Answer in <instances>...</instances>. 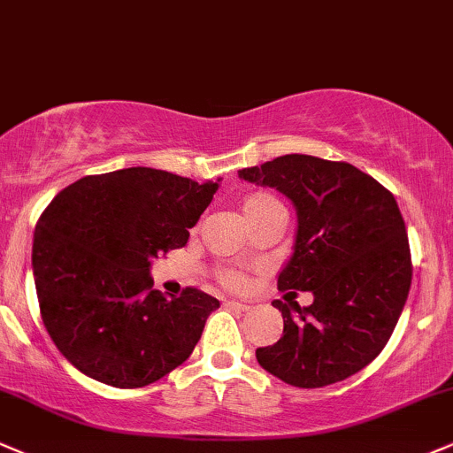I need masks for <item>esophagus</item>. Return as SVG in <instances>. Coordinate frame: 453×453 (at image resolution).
<instances>
[{
  "label": "esophagus",
  "instance_id": "1",
  "mask_svg": "<svg viewBox=\"0 0 453 453\" xmlns=\"http://www.w3.org/2000/svg\"><path fill=\"white\" fill-rule=\"evenodd\" d=\"M226 306H231V309H239V311H248L250 306L245 304V303H239V300H226L225 303Z\"/></svg>",
  "mask_w": 453,
  "mask_h": 453
}]
</instances>
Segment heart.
<instances>
[{
	"instance_id": "b5f03b06",
	"label": "heart",
	"mask_w": 453,
	"mask_h": 453,
	"mask_svg": "<svg viewBox=\"0 0 453 453\" xmlns=\"http://www.w3.org/2000/svg\"><path fill=\"white\" fill-rule=\"evenodd\" d=\"M273 208H281V203L273 197L269 193H252L250 197H245L243 201V214L245 218L260 214L265 210H273ZM218 279H220L222 286L226 288H239L243 286V275L235 269H225L218 273Z\"/></svg>"
}]
</instances>
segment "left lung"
Segmentation results:
<instances>
[{"label": "left lung", "instance_id": "left-lung-1", "mask_svg": "<svg viewBox=\"0 0 453 453\" xmlns=\"http://www.w3.org/2000/svg\"><path fill=\"white\" fill-rule=\"evenodd\" d=\"M239 178L294 203V254L277 288L312 294L311 306L273 303L283 336L256 349V359L298 388L346 380L380 355L410 294L411 254L397 201L355 165L312 155L243 167Z\"/></svg>", "mask_w": 453, "mask_h": 453}]
</instances>
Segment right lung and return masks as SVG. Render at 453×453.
<instances>
[{
    "label": "right lung",
    "mask_w": 453,
    "mask_h": 453,
    "mask_svg": "<svg viewBox=\"0 0 453 453\" xmlns=\"http://www.w3.org/2000/svg\"><path fill=\"white\" fill-rule=\"evenodd\" d=\"M218 191L153 167L83 176L43 210L33 277L43 326L77 370L115 388L157 382L188 359L220 303L153 289L150 258L188 242Z\"/></svg>",
    "instance_id": "obj_1"
}]
</instances>
